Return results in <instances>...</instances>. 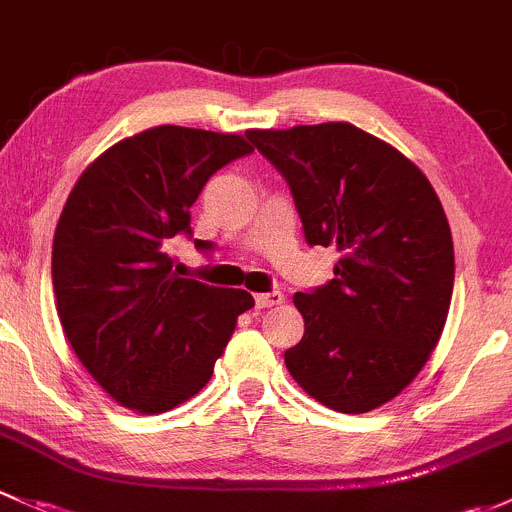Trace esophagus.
Masks as SVG:
<instances>
[{"mask_svg": "<svg viewBox=\"0 0 512 512\" xmlns=\"http://www.w3.org/2000/svg\"><path fill=\"white\" fill-rule=\"evenodd\" d=\"M286 303V295L281 291H271V293H258L256 295V305L258 308H273V305Z\"/></svg>", "mask_w": 512, "mask_h": 512, "instance_id": "obj_1", "label": "esophagus"}]
</instances>
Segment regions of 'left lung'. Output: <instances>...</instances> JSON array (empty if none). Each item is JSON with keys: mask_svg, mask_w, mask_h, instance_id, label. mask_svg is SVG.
<instances>
[{"mask_svg": "<svg viewBox=\"0 0 512 512\" xmlns=\"http://www.w3.org/2000/svg\"><path fill=\"white\" fill-rule=\"evenodd\" d=\"M286 177L310 246L340 251L335 278L293 303L305 320L286 350L291 377L342 414L397 397L444 333L453 241L424 172L350 123L251 130Z\"/></svg>", "mask_w": 512, "mask_h": 512, "instance_id": "obj_1", "label": "left lung"}]
</instances>
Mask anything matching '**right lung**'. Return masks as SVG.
Instances as JSON below:
<instances>
[{"instance_id": "1", "label": "right lung", "mask_w": 512, "mask_h": 512, "mask_svg": "<svg viewBox=\"0 0 512 512\" xmlns=\"http://www.w3.org/2000/svg\"><path fill=\"white\" fill-rule=\"evenodd\" d=\"M249 140L160 125L105 150L68 194L51 251L56 310L81 365L123 407L162 414L194 397L254 308L241 288L179 278L165 254L192 236L207 179L254 152Z\"/></svg>"}]
</instances>
